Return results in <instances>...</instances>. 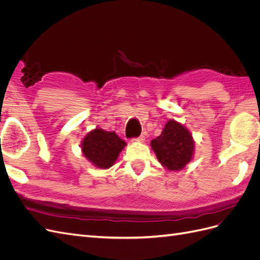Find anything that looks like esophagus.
<instances>
[{"label": "esophagus", "instance_id": "obj_1", "mask_svg": "<svg viewBox=\"0 0 260 260\" xmlns=\"http://www.w3.org/2000/svg\"><path fill=\"white\" fill-rule=\"evenodd\" d=\"M144 139H145L144 136H140V137H138V138H133L132 141H136V142H143Z\"/></svg>", "mask_w": 260, "mask_h": 260}]
</instances>
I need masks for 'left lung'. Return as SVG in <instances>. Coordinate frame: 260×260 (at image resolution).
Instances as JSON below:
<instances>
[{"instance_id":"8db88e82","label":"left lung","mask_w":260,"mask_h":260,"mask_svg":"<svg viewBox=\"0 0 260 260\" xmlns=\"http://www.w3.org/2000/svg\"><path fill=\"white\" fill-rule=\"evenodd\" d=\"M151 146L157 159L168 170H181L190 162L194 152V141L181 123L169 120L161 135L152 140Z\"/></svg>"}]
</instances>
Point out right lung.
Segmentation results:
<instances>
[{
    "label": "right lung",
    "instance_id": "1",
    "mask_svg": "<svg viewBox=\"0 0 260 260\" xmlns=\"http://www.w3.org/2000/svg\"><path fill=\"white\" fill-rule=\"evenodd\" d=\"M125 142L115 132L95 129L89 132L82 141V152L94 166L107 169L112 167Z\"/></svg>",
    "mask_w": 260,
    "mask_h": 260
}]
</instances>
